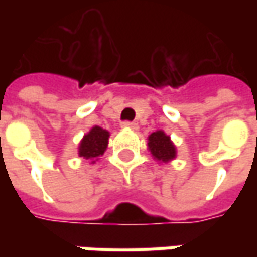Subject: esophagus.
<instances>
[{
	"label": "esophagus",
	"mask_w": 257,
	"mask_h": 257,
	"mask_svg": "<svg viewBox=\"0 0 257 257\" xmlns=\"http://www.w3.org/2000/svg\"><path fill=\"white\" fill-rule=\"evenodd\" d=\"M123 127H127V128H133V130H137V123L134 121H123Z\"/></svg>",
	"instance_id": "esophagus-1"
}]
</instances>
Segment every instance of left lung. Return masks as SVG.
I'll return each mask as SVG.
<instances>
[{
  "label": "left lung",
  "instance_id": "1",
  "mask_svg": "<svg viewBox=\"0 0 257 257\" xmlns=\"http://www.w3.org/2000/svg\"><path fill=\"white\" fill-rule=\"evenodd\" d=\"M149 150L152 152L154 159L160 162H169L176 157V147L170 142V137L166 136L164 132L159 130L149 136Z\"/></svg>",
  "mask_w": 257,
  "mask_h": 257
}]
</instances>
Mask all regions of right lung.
Instances as JSON below:
<instances>
[{"mask_svg":"<svg viewBox=\"0 0 257 257\" xmlns=\"http://www.w3.org/2000/svg\"><path fill=\"white\" fill-rule=\"evenodd\" d=\"M108 132L103 130L101 127L95 125L90 130V133L84 136V139L80 143V149H78V154L80 157L84 159H97L104 153V150L107 149L108 144Z\"/></svg>","mask_w":257,"mask_h":257,"instance_id":"obj_1","label":"right lung"}]
</instances>
